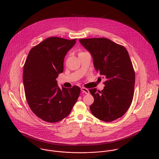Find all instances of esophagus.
<instances>
[{"instance_id":"obj_1","label":"esophagus","mask_w":159,"mask_h":159,"mask_svg":"<svg viewBox=\"0 0 159 159\" xmlns=\"http://www.w3.org/2000/svg\"><path fill=\"white\" fill-rule=\"evenodd\" d=\"M81 91H82L83 92H84V93H86V94H89V89H86V88H81Z\"/></svg>"}]
</instances>
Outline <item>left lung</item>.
I'll return each instance as SVG.
<instances>
[{"mask_svg":"<svg viewBox=\"0 0 159 159\" xmlns=\"http://www.w3.org/2000/svg\"><path fill=\"white\" fill-rule=\"evenodd\" d=\"M79 40L90 52L95 70L106 78L102 91L89 89L94 98L91 113L101 120L111 122L125 113L132 102L135 74L129 54L124 46L106 38Z\"/></svg>","mask_w":159,"mask_h":159,"instance_id":"left-lung-1","label":"left lung"}]
</instances>
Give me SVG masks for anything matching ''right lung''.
Wrapping results in <instances>:
<instances>
[{
	"instance_id": "1",
	"label": "right lung",
	"mask_w": 159,
	"mask_h": 159,
	"mask_svg": "<svg viewBox=\"0 0 159 159\" xmlns=\"http://www.w3.org/2000/svg\"><path fill=\"white\" fill-rule=\"evenodd\" d=\"M76 40L49 37L29 51L23 68V83L27 102L37 117L47 122H57L71 112L81 89L58 87L56 78L64 71V60Z\"/></svg>"
}]
</instances>
